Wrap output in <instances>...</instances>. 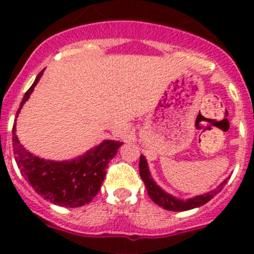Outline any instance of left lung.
Masks as SVG:
<instances>
[{"instance_id": "8db88e82", "label": "left lung", "mask_w": 254, "mask_h": 254, "mask_svg": "<svg viewBox=\"0 0 254 254\" xmlns=\"http://www.w3.org/2000/svg\"><path fill=\"white\" fill-rule=\"evenodd\" d=\"M138 168H140V176L141 178H142L143 183H145V187H146L150 198H151L156 205H159L160 207L169 211H187L205 205V203H207L211 198H214V197L219 193L220 190H223L224 186L228 183L229 179L226 178L225 181L221 182L215 190H210L207 193L199 194V196L192 197V198L181 199L172 196V194L165 192L163 188H160L156 185V182L152 179L151 174H150L149 167H147V161L143 155H141L140 165H138Z\"/></svg>"}]
</instances>
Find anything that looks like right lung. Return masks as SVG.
Returning a JSON list of instances; mask_svg holds the SVG:
<instances>
[{"instance_id":"obj_1","label":"right lung","mask_w":254,"mask_h":254,"mask_svg":"<svg viewBox=\"0 0 254 254\" xmlns=\"http://www.w3.org/2000/svg\"><path fill=\"white\" fill-rule=\"evenodd\" d=\"M43 72L44 69H42L34 84L25 93L16 117L22 105L30 98ZM122 143L120 141L105 140L71 160H46L35 156L22 146L16 136V123L12 127L13 154L22 177L44 199L64 207L84 206L98 194L107 174L108 163L114 158Z\"/></svg>"}]
</instances>
